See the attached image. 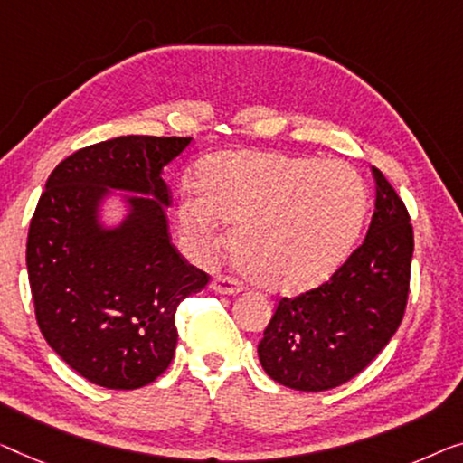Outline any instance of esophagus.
I'll use <instances>...</instances> for the list:
<instances>
[{"instance_id":"34e87169","label":"esophagus","mask_w":463,"mask_h":463,"mask_svg":"<svg viewBox=\"0 0 463 463\" xmlns=\"http://www.w3.org/2000/svg\"><path fill=\"white\" fill-rule=\"evenodd\" d=\"M212 288L216 293H224V295H234L241 291V282L234 279V276L229 274H218L216 279L212 280Z\"/></svg>"}]
</instances>
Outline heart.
I'll return each mask as SVG.
<instances>
[{
	"label": "heart",
	"mask_w": 463,
	"mask_h": 463,
	"mask_svg": "<svg viewBox=\"0 0 463 463\" xmlns=\"http://www.w3.org/2000/svg\"><path fill=\"white\" fill-rule=\"evenodd\" d=\"M199 191L178 203L184 243L197 258L220 245V222L237 226L232 253L255 285L299 293L328 280L354 247L365 213L357 172L258 151H222L197 172Z\"/></svg>",
	"instance_id": "obj_1"
}]
</instances>
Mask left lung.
Wrapping results in <instances>:
<instances>
[{"label":"left lung","mask_w":463,"mask_h":463,"mask_svg":"<svg viewBox=\"0 0 463 463\" xmlns=\"http://www.w3.org/2000/svg\"><path fill=\"white\" fill-rule=\"evenodd\" d=\"M376 203L364 243L320 287L282 298L258 345L261 368L295 391L318 392L360 374L403 320L413 229L403 199L372 165Z\"/></svg>","instance_id":"8db88e82"}]
</instances>
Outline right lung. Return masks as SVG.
Wrapping results in <instances>:
<instances>
[{
  "label": "right lung",
  "instance_id": "add662e5",
  "mask_svg": "<svg viewBox=\"0 0 463 463\" xmlns=\"http://www.w3.org/2000/svg\"><path fill=\"white\" fill-rule=\"evenodd\" d=\"M191 137L128 135L82 147L55 165L26 239L41 335L89 383L133 391L154 383L175 357L176 307L210 274L172 245L164 165ZM108 188L151 194L131 200L118 230L97 226Z\"/></svg>",
  "mask_w": 463,
  "mask_h": 463
}]
</instances>
